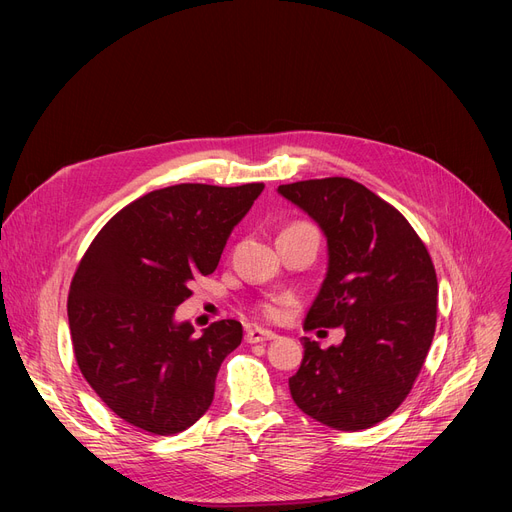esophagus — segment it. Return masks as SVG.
Segmentation results:
<instances>
[{
  "label": "esophagus",
  "instance_id": "obj_1",
  "mask_svg": "<svg viewBox=\"0 0 512 512\" xmlns=\"http://www.w3.org/2000/svg\"><path fill=\"white\" fill-rule=\"evenodd\" d=\"M276 334L272 330H263V328H249L245 340L255 344V342H265V340H274Z\"/></svg>",
  "mask_w": 512,
  "mask_h": 512
}]
</instances>
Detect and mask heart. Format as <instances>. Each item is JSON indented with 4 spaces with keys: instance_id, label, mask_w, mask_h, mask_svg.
I'll list each match as a JSON object with an SVG mask.
<instances>
[{
    "instance_id": "obj_1",
    "label": "heart",
    "mask_w": 512,
    "mask_h": 512,
    "mask_svg": "<svg viewBox=\"0 0 512 512\" xmlns=\"http://www.w3.org/2000/svg\"><path fill=\"white\" fill-rule=\"evenodd\" d=\"M263 313H265L267 317H278L280 309H278L276 305H265V307H263Z\"/></svg>"
}]
</instances>
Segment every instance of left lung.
<instances>
[{"label": "left lung", "mask_w": 512, "mask_h": 512, "mask_svg": "<svg viewBox=\"0 0 512 512\" xmlns=\"http://www.w3.org/2000/svg\"><path fill=\"white\" fill-rule=\"evenodd\" d=\"M328 240V272L305 330L344 328L321 348L303 338V361L288 380L311 419L359 432L390 417L407 398L436 332L438 280L411 224L363 184L321 178L280 184Z\"/></svg>", "instance_id": "left-lung-1"}]
</instances>
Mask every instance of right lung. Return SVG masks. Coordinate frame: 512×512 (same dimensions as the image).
<instances>
[{
	"mask_svg": "<svg viewBox=\"0 0 512 512\" xmlns=\"http://www.w3.org/2000/svg\"><path fill=\"white\" fill-rule=\"evenodd\" d=\"M263 184H176L132 201L91 242L70 284L76 363L126 423L184 432L211 407L222 361L242 340L236 319L195 336L176 321L191 280L213 274Z\"/></svg>",
	"mask_w": 512,
	"mask_h": 512,
	"instance_id": "1",
	"label": "right lung"
}]
</instances>
